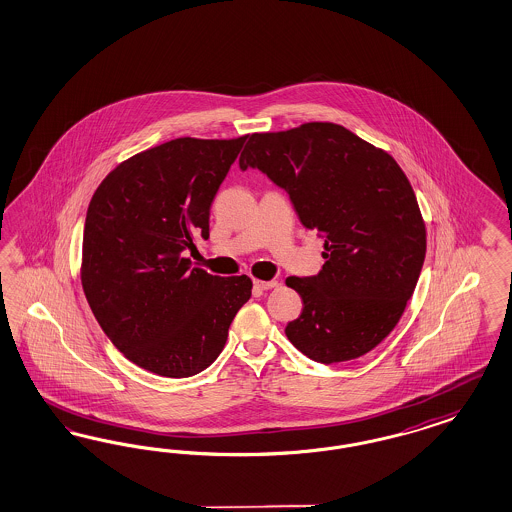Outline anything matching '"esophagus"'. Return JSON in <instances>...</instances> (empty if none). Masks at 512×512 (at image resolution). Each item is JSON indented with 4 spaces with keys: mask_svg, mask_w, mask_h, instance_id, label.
<instances>
[{
    "mask_svg": "<svg viewBox=\"0 0 512 512\" xmlns=\"http://www.w3.org/2000/svg\"><path fill=\"white\" fill-rule=\"evenodd\" d=\"M278 282L276 280H270V282H263V280H255L253 282V287H255V291H266V289H272V287H276Z\"/></svg>",
    "mask_w": 512,
    "mask_h": 512,
    "instance_id": "esophagus-1",
    "label": "esophagus"
}]
</instances>
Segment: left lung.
Segmentation results:
<instances>
[{"mask_svg": "<svg viewBox=\"0 0 512 512\" xmlns=\"http://www.w3.org/2000/svg\"><path fill=\"white\" fill-rule=\"evenodd\" d=\"M240 168L289 194L300 223L325 238L318 276L287 278L302 314L285 327L318 363L357 359L393 331L422 272L425 225L405 172L386 151L333 123L251 134Z\"/></svg>", "mask_w": 512, "mask_h": 512, "instance_id": "left-lung-1", "label": "left lung"}]
</instances>
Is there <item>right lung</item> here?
<instances>
[{
  "label": "right lung",
  "instance_id": "add662e5",
  "mask_svg": "<svg viewBox=\"0 0 512 512\" xmlns=\"http://www.w3.org/2000/svg\"><path fill=\"white\" fill-rule=\"evenodd\" d=\"M246 138L166 141L121 162L90 200L83 291L115 348L145 371L208 369L251 297L247 276H212L183 257L194 236L210 238V206Z\"/></svg>",
  "mask_w": 512,
  "mask_h": 512
}]
</instances>
